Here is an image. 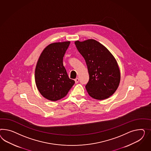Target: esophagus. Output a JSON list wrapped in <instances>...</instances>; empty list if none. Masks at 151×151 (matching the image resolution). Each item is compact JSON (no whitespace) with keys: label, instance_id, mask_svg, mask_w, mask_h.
<instances>
[{"label":"esophagus","instance_id":"1","mask_svg":"<svg viewBox=\"0 0 151 151\" xmlns=\"http://www.w3.org/2000/svg\"><path fill=\"white\" fill-rule=\"evenodd\" d=\"M78 81H79V79L78 78H76L75 79V82L76 83H78Z\"/></svg>","mask_w":151,"mask_h":151}]
</instances>
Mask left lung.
Wrapping results in <instances>:
<instances>
[{
  "instance_id": "8db88e82",
  "label": "left lung",
  "mask_w": 151,
  "mask_h": 151,
  "mask_svg": "<svg viewBox=\"0 0 151 151\" xmlns=\"http://www.w3.org/2000/svg\"><path fill=\"white\" fill-rule=\"evenodd\" d=\"M75 44L84 58L90 79L86 88L91 97L98 100L109 98L117 90L120 72L115 58L105 46L93 39Z\"/></svg>"
}]
</instances>
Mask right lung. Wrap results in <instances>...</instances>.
Segmentation results:
<instances>
[{
  "label": "right lung",
  "mask_w": 151,
  "mask_h": 151,
  "mask_svg": "<svg viewBox=\"0 0 151 151\" xmlns=\"http://www.w3.org/2000/svg\"><path fill=\"white\" fill-rule=\"evenodd\" d=\"M70 43L66 41L50 44L37 61L35 76L37 89L43 97L52 101L65 97L75 83L69 78L63 63Z\"/></svg>",
  "instance_id": "obj_1"
}]
</instances>
